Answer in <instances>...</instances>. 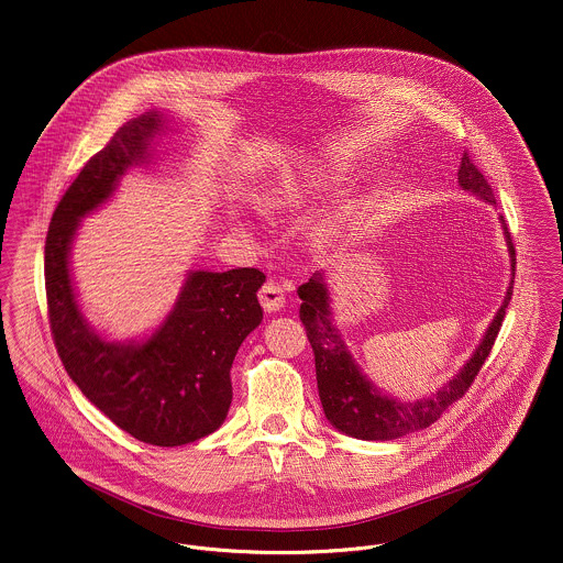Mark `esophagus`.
<instances>
[{"label": "esophagus", "mask_w": 563, "mask_h": 563, "mask_svg": "<svg viewBox=\"0 0 563 563\" xmlns=\"http://www.w3.org/2000/svg\"><path fill=\"white\" fill-rule=\"evenodd\" d=\"M260 303L266 312H276L285 306V291L278 283H266L262 289H260Z\"/></svg>", "instance_id": "34e87169"}]
</instances>
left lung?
<instances>
[{
	"mask_svg": "<svg viewBox=\"0 0 563 563\" xmlns=\"http://www.w3.org/2000/svg\"><path fill=\"white\" fill-rule=\"evenodd\" d=\"M457 184L466 191L477 194L483 200L494 202L492 186L483 177L482 170L475 166V162L471 161L468 152H464L460 162ZM505 236H507L510 257H512L510 262H512V278H515V264H517L515 246L507 228H505ZM297 295L301 297L299 319L303 322L308 342L314 350L319 397H321L327 420L350 437H356L363 441H388V439L409 434L413 430L427 429L441 418V413L450 405H454L457 399H462L468 393L471 384L475 382L498 338V331L505 321L507 306L512 295V285L507 291L505 303L500 306L496 319L489 324L482 346L464 365V369L437 395L418 402H399L382 397L369 386V382L358 374L338 329L331 322L329 295H327L321 272H317L308 283H303L297 289Z\"/></svg>",
	"mask_w": 563,
	"mask_h": 563,
	"instance_id": "1",
	"label": "left lung"
}]
</instances>
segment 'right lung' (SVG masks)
Returning <instances> with one entry per match:
<instances>
[{
  "instance_id": "1",
  "label": "right lung",
  "mask_w": 563,
  "mask_h": 563,
  "mask_svg": "<svg viewBox=\"0 0 563 563\" xmlns=\"http://www.w3.org/2000/svg\"><path fill=\"white\" fill-rule=\"evenodd\" d=\"M158 113L122 124L84 164L54 209L44 280L54 346L84 397L134 439L175 448L221 427L232 402L230 369L244 338L262 322L257 268L191 272L175 310L143 344H113L81 319L69 278V244L78 221L118 186L124 170L145 158Z\"/></svg>"
}]
</instances>
